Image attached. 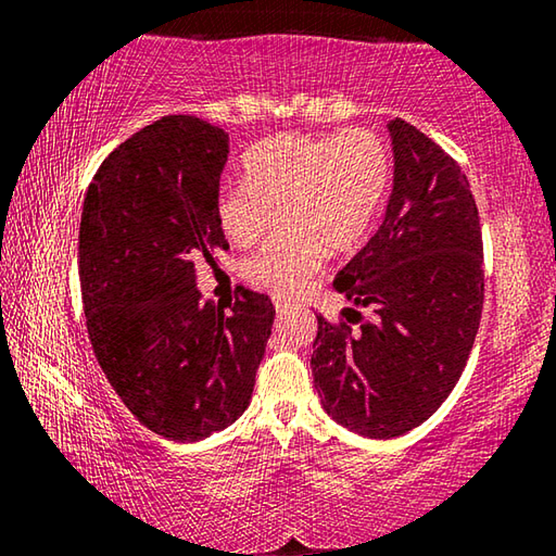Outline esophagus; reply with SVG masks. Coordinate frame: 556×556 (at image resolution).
<instances>
[{"instance_id":"obj_1","label":"esophagus","mask_w":556,"mask_h":556,"mask_svg":"<svg viewBox=\"0 0 556 556\" xmlns=\"http://www.w3.org/2000/svg\"><path fill=\"white\" fill-rule=\"evenodd\" d=\"M271 304H275L277 314H287L289 308H294V301L287 299V296H281V294H275V296H271Z\"/></svg>"}]
</instances>
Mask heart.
<instances>
[{
  "label": "heart",
  "instance_id": "heart-1",
  "mask_svg": "<svg viewBox=\"0 0 556 556\" xmlns=\"http://www.w3.org/2000/svg\"><path fill=\"white\" fill-rule=\"evenodd\" d=\"M242 168L248 181L218 188L215 218L230 242L250 248L279 211L285 232L244 260L242 275L275 294H294L321 252L343 255L370 232L388 191L390 154L372 129L281 131L252 147Z\"/></svg>",
  "mask_w": 556,
  "mask_h": 556
}]
</instances>
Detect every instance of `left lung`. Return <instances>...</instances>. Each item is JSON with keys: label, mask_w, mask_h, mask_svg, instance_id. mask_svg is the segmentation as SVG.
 <instances>
[{"label": "left lung", "mask_w": 556, "mask_h": 556, "mask_svg": "<svg viewBox=\"0 0 556 556\" xmlns=\"http://www.w3.org/2000/svg\"><path fill=\"white\" fill-rule=\"evenodd\" d=\"M388 129V215L338 271L333 287L351 306L336 321L316 314L312 355L324 409L368 439L407 434L456 388L485 287L481 218L458 162L402 117Z\"/></svg>", "instance_id": "left-lung-1"}]
</instances>
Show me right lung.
<instances>
[{
    "label": "right lung",
    "mask_w": 556,
    "mask_h": 556,
    "mask_svg": "<svg viewBox=\"0 0 556 556\" xmlns=\"http://www.w3.org/2000/svg\"><path fill=\"white\" fill-rule=\"evenodd\" d=\"M228 135L168 115L122 142L92 176L80 220V289L92 351L112 390L154 434L199 441L248 409L275 321L240 287L230 312L195 289L228 250L218 218Z\"/></svg>",
    "instance_id": "obj_1"
}]
</instances>
